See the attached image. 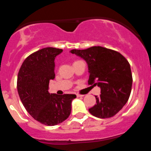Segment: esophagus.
<instances>
[{
  "label": "esophagus",
  "instance_id": "1",
  "mask_svg": "<svg viewBox=\"0 0 151 151\" xmlns=\"http://www.w3.org/2000/svg\"><path fill=\"white\" fill-rule=\"evenodd\" d=\"M77 97H83V94H76Z\"/></svg>",
  "mask_w": 151,
  "mask_h": 151
}]
</instances>
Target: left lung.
Wrapping results in <instances>:
<instances>
[{"mask_svg": "<svg viewBox=\"0 0 151 151\" xmlns=\"http://www.w3.org/2000/svg\"><path fill=\"white\" fill-rule=\"evenodd\" d=\"M71 53L87 62L88 85L101 88L100 96H95L96 104L88 110L91 114L101 119L115 116L127 103L132 91L129 63L120 53L101 46L73 49Z\"/></svg>", "mask_w": 151, "mask_h": 151, "instance_id": "8db88e82", "label": "left lung"}]
</instances>
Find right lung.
<instances>
[{"label": "right lung", "instance_id": "1", "mask_svg": "<svg viewBox=\"0 0 151 151\" xmlns=\"http://www.w3.org/2000/svg\"><path fill=\"white\" fill-rule=\"evenodd\" d=\"M62 49L45 47L35 51L23 61L17 76V90L26 110L38 122L55 125L71 113L76 94L57 95L48 91L50 80L55 78L54 60Z\"/></svg>", "mask_w": 151, "mask_h": 151}]
</instances>
